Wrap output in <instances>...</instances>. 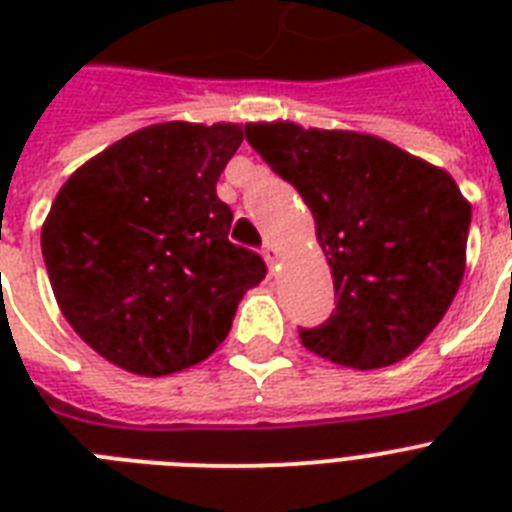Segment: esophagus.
Returning <instances> with one entry per match:
<instances>
[{"label":"esophagus","instance_id":"esophagus-1","mask_svg":"<svg viewBox=\"0 0 512 512\" xmlns=\"http://www.w3.org/2000/svg\"><path fill=\"white\" fill-rule=\"evenodd\" d=\"M263 257H265V263H268V268H273V265L279 263V247H276L273 241H265Z\"/></svg>","mask_w":512,"mask_h":512}]
</instances>
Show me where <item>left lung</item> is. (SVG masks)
<instances>
[{"mask_svg":"<svg viewBox=\"0 0 512 512\" xmlns=\"http://www.w3.org/2000/svg\"><path fill=\"white\" fill-rule=\"evenodd\" d=\"M244 132L311 207L332 268L337 308L321 327L300 329L305 348L353 369L420 348L465 273L470 204L452 175L364 132L295 122Z\"/></svg>","mask_w":512,"mask_h":512,"instance_id":"8db88e82","label":"left lung"}]
</instances>
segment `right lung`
Wrapping results in <instances>:
<instances>
[{"label":"right lung","instance_id":"right-lung-1","mask_svg":"<svg viewBox=\"0 0 512 512\" xmlns=\"http://www.w3.org/2000/svg\"><path fill=\"white\" fill-rule=\"evenodd\" d=\"M239 124H151L92 156L52 201L42 255L52 292L95 353L143 377L199 364L231 332L263 257L228 241L220 172Z\"/></svg>","mask_w":512,"mask_h":512}]
</instances>
